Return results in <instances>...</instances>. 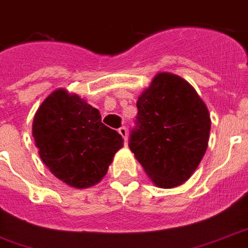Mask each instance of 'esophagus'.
<instances>
[{
    "instance_id": "esophagus-1",
    "label": "esophagus",
    "mask_w": 248,
    "mask_h": 248,
    "mask_svg": "<svg viewBox=\"0 0 248 248\" xmlns=\"http://www.w3.org/2000/svg\"><path fill=\"white\" fill-rule=\"evenodd\" d=\"M118 132H120V135L124 138V143H126V141H127V128L124 127V126H122V127L118 128ZM126 144H127V143H126Z\"/></svg>"
}]
</instances>
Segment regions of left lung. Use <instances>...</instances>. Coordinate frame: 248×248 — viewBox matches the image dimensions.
I'll list each match as a JSON object with an SVG mask.
<instances>
[{
  "mask_svg": "<svg viewBox=\"0 0 248 248\" xmlns=\"http://www.w3.org/2000/svg\"><path fill=\"white\" fill-rule=\"evenodd\" d=\"M136 107L138 126L128 147L155 186H179L192 176L207 149V105L188 81L161 72Z\"/></svg>",
  "mask_w": 248,
  "mask_h": 248,
  "instance_id": "obj_1",
  "label": "left lung"
}]
</instances>
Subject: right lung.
<instances>
[{
	"instance_id": "add662e5",
	"label": "right lung",
	"mask_w": 248,
	"mask_h": 248,
	"mask_svg": "<svg viewBox=\"0 0 248 248\" xmlns=\"http://www.w3.org/2000/svg\"><path fill=\"white\" fill-rule=\"evenodd\" d=\"M32 135L52 175L77 189L97 184L124 147L122 136L101 124L100 112L65 89L52 91L42 101Z\"/></svg>"
}]
</instances>
